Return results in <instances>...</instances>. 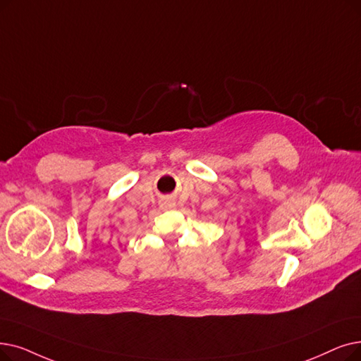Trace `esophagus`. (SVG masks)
Here are the masks:
<instances>
[{
    "mask_svg": "<svg viewBox=\"0 0 361 361\" xmlns=\"http://www.w3.org/2000/svg\"><path fill=\"white\" fill-rule=\"evenodd\" d=\"M164 207H165V208H168V209H171L172 207H174V203H172V202H165V203H164Z\"/></svg>",
    "mask_w": 361,
    "mask_h": 361,
    "instance_id": "obj_1",
    "label": "esophagus"
}]
</instances>
